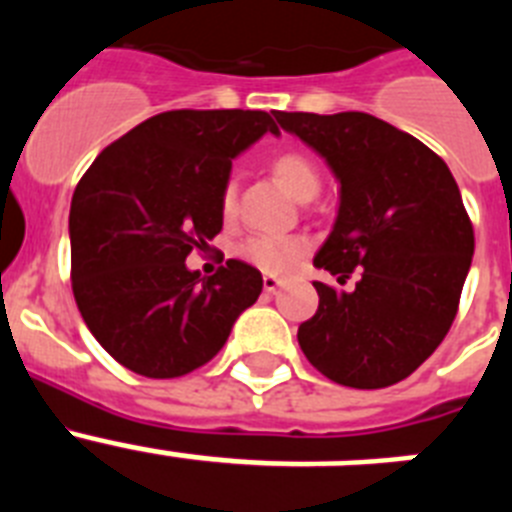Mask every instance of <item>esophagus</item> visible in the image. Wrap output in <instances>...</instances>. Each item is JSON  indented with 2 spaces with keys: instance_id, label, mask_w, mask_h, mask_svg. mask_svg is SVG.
Listing matches in <instances>:
<instances>
[{
  "instance_id": "1",
  "label": "esophagus",
  "mask_w": 512,
  "mask_h": 512,
  "mask_svg": "<svg viewBox=\"0 0 512 512\" xmlns=\"http://www.w3.org/2000/svg\"><path fill=\"white\" fill-rule=\"evenodd\" d=\"M282 287V279H277L274 274H264V289L266 292H277Z\"/></svg>"
}]
</instances>
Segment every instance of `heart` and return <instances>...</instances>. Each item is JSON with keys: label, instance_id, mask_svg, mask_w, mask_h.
<instances>
[{"label": "heart", "instance_id": "heart-1", "mask_svg": "<svg viewBox=\"0 0 512 512\" xmlns=\"http://www.w3.org/2000/svg\"><path fill=\"white\" fill-rule=\"evenodd\" d=\"M271 171H274V176H277L295 200L310 202L318 197L323 179H320L318 166L312 164L305 153H279L271 161ZM235 202H238V187L230 179V182H225L223 194H220V212H223L225 220L235 215ZM302 251H305L302 241H297V238H277V235H253V238L243 241L241 248H238L241 259H246L248 264L266 271V274H282V271H287L289 266L300 259Z\"/></svg>", "mask_w": 512, "mask_h": 512}]
</instances>
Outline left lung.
<instances>
[{
    "label": "left lung",
    "mask_w": 512,
    "mask_h": 512,
    "mask_svg": "<svg viewBox=\"0 0 512 512\" xmlns=\"http://www.w3.org/2000/svg\"><path fill=\"white\" fill-rule=\"evenodd\" d=\"M282 130L325 158L338 215L312 264L320 305L297 341L320 374L356 390L390 387L438 348L459 310L474 230L449 166L390 122L366 112H274Z\"/></svg>",
    "instance_id": "8db88e82"
}]
</instances>
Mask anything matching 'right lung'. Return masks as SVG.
I'll use <instances>...</instances> for the list:
<instances>
[{
    "mask_svg": "<svg viewBox=\"0 0 512 512\" xmlns=\"http://www.w3.org/2000/svg\"><path fill=\"white\" fill-rule=\"evenodd\" d=\"M279 135L261 110L161 112L104 148L71 200V287L81 318L125 369L171 379L200 369L259 300L261 271L238 259L187 269L223 230L233 158Z\"/></svg>",
    "mask_w": 512,
    "mask_h": 512,
    "instance_id": "add662e5",
    "label": "right lung"
}]
</instances>
